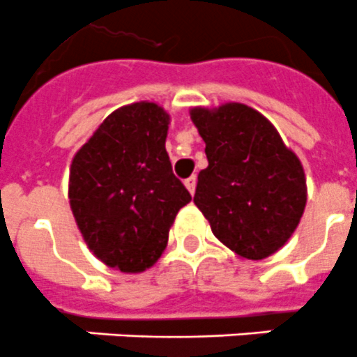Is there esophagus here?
I'll return each instance as SVG.
<instances>
[{"mask_svg":"<svg viewBox=\"0 0 357 357\" xmlns=\"http://www.w3.org/2000/svg\"><path fill=\"white\" fill-rule=\"evenodd\" d=\"M196 185H197L196 176H190V178L185 179V187L188 188V192H190V194H194V192H196Z\"/></svg>","mask_w":357,"mask_h":357,"instance_id":"esophagus-1","label":"esophagus"}]
</instances>
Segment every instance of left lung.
I'll list each match as a JSON object with an SVG mask.
<instances>
[{
	"label": "left lung",
	"instance_id": "1",
	"mask_svg": "<svg viewBox=\"0 0 357 357\" xmlns=\"http://www.w3.org/2000/svg\"><path fill=\"white\" fill-rule=\"evenodd\" d=\"M190 119L208 158L197 176L194 203L213 235L243 259L278 252L307 203L298 156L264 114L238 102L194 107Z\"/></svg>",
	"mask_w": 357,
	"mask_h": 357
}]
</instances>
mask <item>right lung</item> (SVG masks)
<instances>
[{
    "label": "right lung",
    "instance_id": "add662e5",
    "mask_svg": "<svg viewBox=\"0 0 357 357\" xmlns=\"http://www.w3.org/2000/svg\"><path fill=\"white\" fill-rule=\"evenodd\" d=\"M170 116L154 102L123 105L79 149L70 169V206L93 255L122 273L154 266L192 196L165 149Z\"/></svg>",
    "mask_w": 357,
    "mask_h": 357
}]
</instances>
